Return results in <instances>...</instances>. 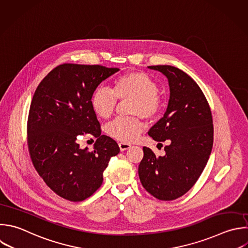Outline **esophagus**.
Returning a JSON list of instances; mask_svg holds the SVG:
<instances>
[{
	"mask_svg": "<svg viewBox=\"0 0 248 248\" xmlns=\"http://www.w3.org/2000/svg\"><path fill=\"white\" fill-rule=\"evenodd\" d=\"M132 145L130 143H126V142H120L119 143V147H120V150L121 151H125L127 149H129Z\"/></svg>",
	"mask_w": 248,
	"mask_h": 248,
	"instance_id": "esophagus-1",
	"label": "esophagus"
}]
</instances>
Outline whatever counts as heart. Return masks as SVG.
Wrapping results in <instances>:
<instances>
[{
  "mask_svg": "<svg viewBox=\"0 0 248 248\" xmlns=\"http://www.w3.org/2000/svg\"><path fill=\"white\" fill-rule=\"evenodd\" d=\"M157 82L143 72H130L118 77L112 84V90L106 87L97 88L91 97V106L101 118H109L116 108L117 99L133 100L130 112L151 121L162 109V100L158 95ZM143 131V123L140 117H122L111 122L108 134L121 141L133 142Z\"/></svg>",
  "mask_w": 248,
  "mask_h": 248,
  "instance_id": "obj_1",
  "label": "heart"
}]
</instances>
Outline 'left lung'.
<instances>
[{
    "mask_svg": "<svg viewBox=\"0 0 248 248\" xmlns=\"http://www.w3.org/2000/svg\"><path fill=\"white\" fill-rule=\"evenodd\" d=\"M167 77L170 100L164 116L150 128L156 141L169 140L166 155L156 157L143 146L139 166L144 189L161 201L175 200L188 192L202 172L213 144L209 105L202 91L183 71L168 65L150 66Z\"/></svg>",
    "mask_w": 248,
    "mask_h": 248,
    "instance_id": "left-lung-1",
    "label": "left lung"
}]
</instances>
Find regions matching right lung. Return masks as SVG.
<instances>
[{
	"mask_svg": "<svg viewBox=\"0 0 248 248\" xmlns=\"http://www.w3.org/2000/svg\"><path fill=\"white\" fill-rule=\"evenodd\" d=\"M101 65L62 64L37 87L28 116L27 142L32 163L46 184L58 196L81 202L103 183V172L120 148L101 135L91 106L98 85L118 72ZM97 138L94 150H81L76 137Z\"/></svg>",
	"mask_w": 248,
	"mask_h": 248,
	"instance_id": "add662e5",
	"label": "right lung"
}]
</instances>
